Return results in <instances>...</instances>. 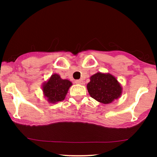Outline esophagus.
<instances>
[{
	"label": "esophagus",
	"mask_w": 157,
	"mask_h": 157,
	"mask_svg": "<svg viewBox=\"0 0 157 157\" xmlns=\"http://www.w3.org/2000/svg\"><path fill=\"white\" fill-rule=\"evenodd\" d=\"M75 83H77V84H83V80H75Z\"/></svg>",
	"instance_id": "obj_1"
}]
</instances>
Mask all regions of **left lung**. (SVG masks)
I'll return each instance as SVG.
<instances>
[{
	"label": "left lung",
	"instance_id": "left-lung-1",
	"mask_svg": "<svg viewBox=\"0 0 157 157\" xmlns=\"http://www.w3.org/2000/svg\"><path fill=\"white\" fill-rule=\"evenodd\" d=\"M87 89L90 96L98 102L109 104L120 97L122 87L117 80L110 74L98 72L90 77Z\"/></svg>",
	"mask_w": 157,
	"mask_h": 157
}]
</instances>
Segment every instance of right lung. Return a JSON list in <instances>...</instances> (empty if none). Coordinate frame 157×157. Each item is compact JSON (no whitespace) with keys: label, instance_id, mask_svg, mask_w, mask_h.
Returning <instances> with one entry per match:
<instances>
[{"label":"right lung","instance_id":"right-lung-1","mask_svg":"<svg viewBox=\"0 0 157 157\" xmlns=\"http://www.w3.org/2000/svg\"><path fill=\"white\" fill-rule=\"evenodd\" d=\"M71 82L68 80H63L57 74L52 75L47 82L43 86L45 97L49 102H60L63 100L68 90L71 86Z\"/></svg>","mask_w":157,"mask_h":157}]
</instances>
